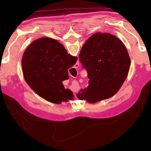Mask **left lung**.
Returning <instances> with one entry per match:
<instances>
[{"label":"left lung","instance_id":"left-lung-1","mask_svg":"<svg viewBox=\"0 0 151 151\" xmlns=\"http://www.w3.org/2000/svg\"><path fill=\"white\" fill-rule=\"evenodd\" d=\"M80 62L88 72V88L76 95L78 99L95 103L119 91L129 71L130 58L124 45L111 34L95 33L82 46Z\"/></svg>","mask_w":151,"mask_h":151}]
</instances>
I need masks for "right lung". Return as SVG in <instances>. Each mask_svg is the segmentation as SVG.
Returning <instances> with one entry per match:
<instances>
[{
  "instance_id": "obj_1",
  "label": "right lung",
  "mask_w": 151,
  "mask_h": 151,
  "mask_svg": "<svg viewBox=\"0 0 151 151\" xmlns=\"http://www.w3.org/2000/svg\"><path fill=\"white\" fill-rule=\"evenodd\" d=\"M77 58L67 53L58 41L41 37L33 41L25 50L22 69L25 81L40 97L55 104L72 100L73 93L65 89L62 82L69 79L68 69Z\"/></svg>"
}]
</instances>
